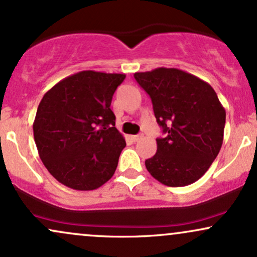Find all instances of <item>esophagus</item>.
Here are the masks:
<instances>
[{"label":"esophagus","mask_w":257,"mask_h":257,"mask_svg":"<svg viewBox=\"0 0 257 257\" xmlns=\"http://www.w3.org/2000/svg\"><path fill=\"white\" fill-rule=\"evenodd\" d=\"M141 138H143V135H133V137H132L133 141H139Z\"/></svg>","instance_id":"obj_1"}]
</instances>
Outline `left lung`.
<instances>
[{"instance_id": "left-lung-1", "label": "left lung", "mask_w": 257, "mask_h": 257, "mask_svg": "<svg viewBox=\"0 0 257 257\" xmlns=\"http://www.w3.org/2000/svg\"><path fill=\"white\" fill-rule=\"evenodd\" d=\"M134 77L152 100L166 138L146 159L149 173L161 184L181 187L196 182L219 155L226 111L210 84L179 69L158 67Z\"/></svg>"}]
</instances>
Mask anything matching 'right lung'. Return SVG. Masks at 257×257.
<instances>
[{
  "label": "right lung",
  "instance_id": "add662e5",
  "mask_svg": "<svg viewBox=\"0 0 257 257\" xmlns=\"http://www.w3.org/2000/svg\"><path fill=\"white\" fill-rule=\"evenodd\" d=\"M124 78L88 70L61 79L43 95L34 138L44 167L60 184L96 190L116 172L125 140L110 106Z\"/></svg>",
  "mask_w": 257,
  "mask_h": 257
}]
</instances>
